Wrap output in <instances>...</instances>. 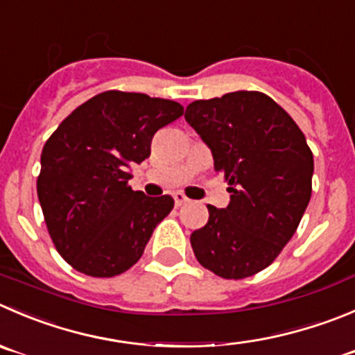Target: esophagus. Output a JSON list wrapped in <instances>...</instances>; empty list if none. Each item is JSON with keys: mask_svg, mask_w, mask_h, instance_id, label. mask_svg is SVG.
<instances>
[{"mask_svg": "<svg viewBox=\"0 0 355 355\" xmlns=\"http://www.w3.org/2000/svg\"><path fill=\"white\" fill-rule=\"evenodd\" d=\"M172 197H174V202H175V205H178V207H180V205H183L184 202H188V197L184 193H181V191H175Z\"/></svg>", "mask_w": 355, "mask_h": 355, "instance_id": "34e87169", "label": "esophagus"}]
</instances>
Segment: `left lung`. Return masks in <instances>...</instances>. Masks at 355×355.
Here are the masks:
<instances>
[{
	"mask_svg": "<svg viewBox=\"0 0 355 355\" xmlns=\"http://www.w3.org/2000/svg\"><path fill=\"white\" fill-rule=\"evenodd\" d=\"M225 175L230 204L207 205L191 234L198 263L223 279L261 272L291 241L312 195L313 155L279 104L261 92L195 101L184 113Z\"/></svg>",
	"mask_w": 355,
	"mask_h": 355,
	"instance_id": "8db88e82",
	"label": "left lung"
}]
</instances>
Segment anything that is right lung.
<instances>
[{
    "label": "right lung",
    "mask_w": 355,
    "mask_h": 355,
    "mask_svg": "<svg viewBox=\"0 0 355 355\" xmlns=\"http://www.w3.org/2000/svg\"><path fill=\"white\" fill-rule=\"evenodd\" d=\"M175 101L107 90L78 106L42 151L38 198L59 254L90 277H114L143 256L171 195L129 187L130 165L151 153L155 132L183 114Z\"/></svg>",
    "instance_id": "right-lung-1"
}]
</instances>
